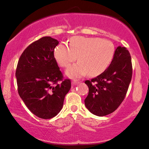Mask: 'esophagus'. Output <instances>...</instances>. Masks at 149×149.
Returning a JSON list of instances; mask_svg holds the SVG:
<instances>
[{
	"label": "esophagus",
	"instance_id": "obj_1",
	"mask_svg": "<svg viewBox=\"0 0 149 149\" xmlns=\"http://www.w3.org/2000/svg\"><path fill=\"white\" fill-rule=\"evenodd\" d=\"M79 81L78 80H75V79H74V80L72 81V84H74V85H76L77 84L79 83Z\"/></svg>",
	"mask_w": 149,
	"mask_h": 149
}]
</instances>
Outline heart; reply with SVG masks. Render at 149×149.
Listing matches in <instances>:
<instances>
[{
	"label": "heart",
	"mask_w": 149,
	"mask_h": 149,
	"mask_svg": "<svg viewBox=\"0 0 149 149\" xmlns=\"http://www.w3.org/2000/svg\"><path fill=\"white\" fill-rule=\"evenodd\" d=\"M69 46L64 43L57 45L54 57L61 67L68 68L78 56V63L66 72L71 77H80L88 74L90 76L101 74L109 66L114 54L112 42L98 37L76 36L70 40Z\"/></svg>",
	"instance_id": "1"
}]
</instances>
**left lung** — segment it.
Wrapping results in <instances>:
<instances>
[{
    "mask_svg": "<svg viewBox=\"0 0 149 149\" xmlns=\"http://www.w3.org/2000/svg\"><path fill=\"white\" fill-rule=\"evenodd\" d=\"M132 75L130 53L124 47L118 46L109 67L96 77L85 81L89 88L84 100L86 107L98 116L114 112L126 96Z\"/></svg>",
    "mask_w": 149,
    "mask_h": 149,
    "instance_id": "8db88e82",
    "label": "left lung"
}]
</instances>
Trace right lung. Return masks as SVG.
Instances as JSON below:
<instances>
[{
	"label": "right lung",
	"mask_w": 149,
	"mask_h": 149,
	"mask_svg": "<svg viewBox=\"0 0 149 149\" xmlns=\"http://www.w3.org/2000/svg\"><path fill=\"white\" fill-rule=\"evenodd\" d=\"M58 44L51 37H42L29 45L18 61V92L29 110L40 118L56 116L71 88V80L63 79L54 57Z\"/></svg>",
	"instance_id": "1"
}]
</instances>
